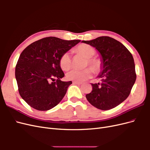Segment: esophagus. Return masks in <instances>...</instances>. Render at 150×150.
Listing matches in <instances>:
<instances>
[{"label":"esophagus","mask_w":150,"mask_h":150,"mask_svg":"<svg viewBox=\"0 0 150 150\" xmlns=\"http://www.w3.org/2000/svg\"><path fill=\"white\" fill-rule=\"evenodd\" d=\"M72 83L74 84H77V85L82 84V83H81V82H76V81H73V82H72Z\"/></svg>","instance_id":"34e87169"}]
</instances>
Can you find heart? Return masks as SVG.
<instances>
[{
    "instance_id": "obj_1",
    "label": "heart",
    "mask_w": 150,
    "mask_h": 150,
    "mask_svg": "<svg viewBox=\"0 0 150 150\" xmlns=\"http://www.w3.org/2000/svg\"><path fill=\"white\" fill-rule=\"evenodd\" d=\"M75 51L77 53L86 57L85 66L89 64L92 68L88 67L82 70L72 69L67 73L66 77L67 79L76 82H81L91 77L93 73V69L95 72L100 71L102 67V62L100 59L93 57L96 54V50L93 47L88 44H81L76 48ZM59 64L61 69L64 71L69 70L71 67V57L69 52H65L61 56L59 59Z\"/></svg>"
}]
</instances>
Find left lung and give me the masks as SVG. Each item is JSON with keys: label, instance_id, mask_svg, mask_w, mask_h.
I'll list each match as a JSON object with an SVG mask.
<instances>
[{"label": "left lung", "instance_id": "left-lung-1", "mask_svg": "<svg viewBox=\"0 0 150 150\" xmlns=\"http://www.w3.org/2000/svg\"><path fill=\"white\" fill-rule=\"evenodd\" d=\"M96 48L102 57V69L98 76L101 83L91 84L86 95L91 104L101 110L118 106L128 97L137 79L132 54L123 44L108 36L83 40Z\"/></svg>", "mask_w": 150, "mask_h": 150}]
</instances>
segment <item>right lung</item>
<instances>
[{
  "mask_svg": "<svg viewBox=\"0 0 150 150\" xmlns=\"http://www.w3.org/2000/svg\"><path fill=\"white\" fill-rule=\"evenodd\" d=\"M80 41L48 37L30 44L22 52L15 75L21 96L30 107L47 111L64 98L72 81L61 80L64 73L59 59Z\"/></svg>",
  "mask_w": 150,
  "mask_h": 150,
  "instance_id": "1",
  "label": "right lung"
}]
</instances>
